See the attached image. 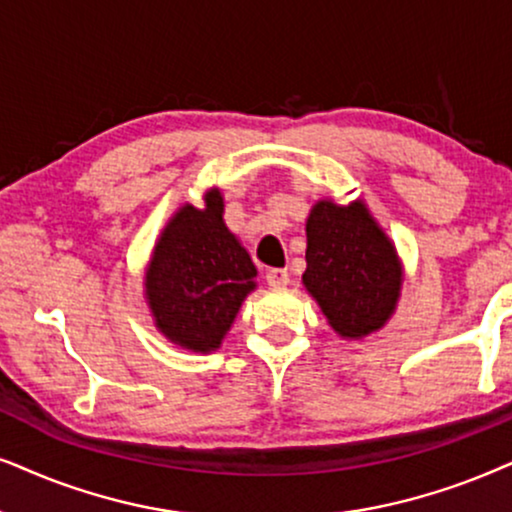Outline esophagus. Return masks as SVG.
I'll return each mask as SVG.
<instances>
[{
    "label": "esophagus",
    "instance_id": "esophagus-1",
    "mask_svg": "<svg viewBox=\"0 0 512 512\" xmlns=\"http://www.w3.org/2000/svg\"><path fill=\"white\" fill-rule=\"evenodd\" d=\"M267 283L271 288H286L290 283L288 269H269L267 271Z\"/></svg>",
    "mask_w": 512,
    "mask_h": 512
}]
</instances>
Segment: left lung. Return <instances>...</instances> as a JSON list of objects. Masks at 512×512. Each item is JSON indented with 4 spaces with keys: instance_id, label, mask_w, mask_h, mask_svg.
Here are the masks:
<instances>
[{
    "instance_id": "left-lung-1",
    "label": "left lung",
    "mask_w": 512,
    "mask_h": 512,
    "mask_svg": "<svg viewBox=\"0 0 512 512\" xmlns=\"http://www.w3.org/2000/svg\"><path fill=\"white\" fill-rule=\"evenodd\" d=\"M304 260V288L342 338L380 331L397 309L404 269L364 200H319L307 217Z\"/></svg>"
}]
</instances>
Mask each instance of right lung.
Here are the masks:
<instances>
[{"label": "right lung", "instance_id": "right-lung-1", "mask_svg": "<svg viewBox=\"0 0 512 512\" xmlns=\"http://www.w3.org/2000/svg\"><path fill=\"white\" fill-rule=\"evenodd\" d=\"M205 208L181 205L155 243L144 293L155 328L191 352H215L238 309L255 290L257 269L248 250L224 224L219 189Z\"/></svg>", "mask_w": 512, "mask_h": 512}]
</instances>
